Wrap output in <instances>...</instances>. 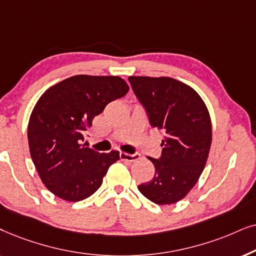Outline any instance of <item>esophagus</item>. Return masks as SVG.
<instances>
[{"label": "esophagus", "mask_w": 256, "mask_h": 256, "mask_svg": "<svg viewBox=\"0 0 256 256\" xmlns=\"http://www.w3.org/2000/svg\"><path fill=\"white\" fill-rule=\"evenodd\" d=\"M119 156H120L122 160H126V162H134L139 158V154L134 153V154H130V153H125V152H120L119 153Z\"/></svg>", "instance_id": "34e87169"}]
</instances>
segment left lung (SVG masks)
Listing matches in <instances>:
<instances>
[{
    "label": "left lung",
    "instance_id": "left-lung-1",
    "mask_svg": "<svg viewBox=\"0 0 256 256\" xmlns=\"http://www.w3.org/2000/svg\"><path fill=\"white\" fill-rule=\"evenodd\" d=\"M145 108L150 124L164 132L159 159L150 158L154 176L138 186L156 205L178 202L193 188L205 168L212 142V124L196 91L171 77H128Z\"/></svg>",
    "mask_w": 256,
    "mask_h": 256
}]
</instances>
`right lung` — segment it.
<instances>
[{
    "mask_svg": "<svg viewBox=\"0 0 256 256\" xmlns=\"http://www.w3.org/2000/svg\"><path fill=\"white\" fill-rule=\"evenodd\" d=\"M128 85L117 76L77 74L48 88L34 108L28 142L42 182L66 202H80L100 188L119 152L100 153L82 144L92 119Z\"/></svg>",
    "mask_w": 256,
    "mask_h": 256,
    "instance_id": "1",
    "label": "right lung"
}]
</instances>
